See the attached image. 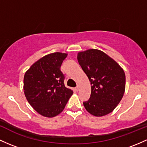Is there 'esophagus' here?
<instances>
[{"label":"esophagus","mask_w":147,"mask_h":147,"mask_svg":"<svg viewBox=\"0 0 147 147\" xmlns=\"http://www.w3.org/2000/svg\"><path fill=\"white\" fill-rule=\"evenodd\" d=\"M75 90H76L77 91H78L79 90H80V85H77V86L75 87Z\"/></svg>","instance_id":"1"}]
</instances>
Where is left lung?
Wrapping results in <instances>:
<instances>
[{"label": "left lung", "mask_w": 147, "mask_h": 147, "mask_svg": "<svg viewBox=\"0 0 147 147\" xmlns=\"http://www.w3.org/2000/svg\"><path fill=\"white\" fill-rule=\"evenodd\" d=\"M77 60L91 85L90 98L83 102L84 107L96 117L112 112L125 91L123 70L112 58L98 49L80 52Z\"/></svg>", "instance_id": "obj_1"}]
</instances>
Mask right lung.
Segmentation results:
<instances>
[{"instance_id":"obj_1","label":"right lung","mask_w":147,"mask_h":147,"mask_svg":"<svg viewBox=\"0 0 147 147\" xmlns=\"http://www.w3.org/2000/svg\"><path fill=\"white\" fill-rule=\"evenodd\" d=\"M67 56L60 52L45 56L24 75L26 98L33 109L44 117H54L60 114L73 93L64 84L65 75L61 70Z\"/></svg>"}]
</instances>
